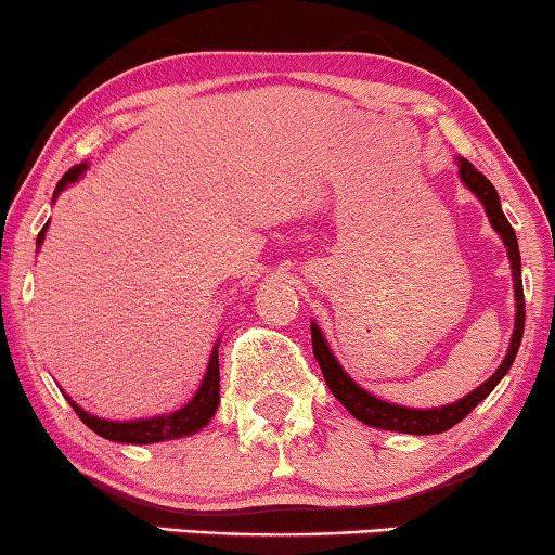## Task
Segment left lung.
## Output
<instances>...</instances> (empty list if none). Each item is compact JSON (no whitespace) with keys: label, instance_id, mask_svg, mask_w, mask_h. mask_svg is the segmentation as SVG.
Returning a JSON list of instances; mask_svg holds the SVG:
<instances>
[{"label":"left lung","instance_id":"obj_1","mask_svg":"<svg viewBox=\"0 0 555 555\" xmlns=\"http://www.w3.org/2000/svg\"><path fill=\"white\" fill-rule=\"evenodd\" d=\"M454 162H457V169H460L457 171L460 181L477 196V199L482 202L485 215H488L492 230H495L500 234V240H503L507 260H511L513 293H515V325H513L511 346H507L505 359L498 366L495 374H492L488 382H482L480 386H477V389L469 391L467 397L452 401V404L435 406V409H412V406L391 404V401L378 399L371 391L363 389V386L356 384L353 378L346 374L344 366H340L336 356H333L328 340H325L323 331L318 328V323H310L313 353H315L318 366H321V371H323L325 384H328L333 397H336L340 404H344L348 412L356 416V420L369 424V427L386 429V431H401V435H439V431L452 429L454 424L465 420V416L473 412V409L480 404V401L488 397L492 389H495V386L500 384V378L511 371L515 353H518V348H520L522 328H526V300H522L518 237H515L511 222H507L503 215V207H500V196L495 192V186H492L490 181L467 162V158L457 156Z\"/></svg>","mask_w":555,"mask_h":555}]
</instances>
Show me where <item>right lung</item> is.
Returning <instances> with one entry per match:
<instances>
[{
	"mask_svg": "<svg viewBox=\"0 0 555 555\" xmlns=\"http://www.w3.org/2000/svg\"><path fill=\"white\" fill-rule=\"evenodd\" d=\"M86 169H88V164L73 166V169L57 181L55 194H52V202H55L67 186L75 184V181H80L82 173H86ZM48 224H44L42 232L37 234V247L42 245L44 232H48ZM65 399L70 401L75 414L80 416L82 424H86L88 429H93L98 437L111 439V442L154 444V442H166V439H179V437L196 435V431L207 427V424L211 422V416H215V412H217V406H219V344H215V348H211L207 374H204L199 389H196L194 397L189 399L184 406L177 409V412L149 416V420L113 422V420H103V416H95V414L86 412V409H82L80 404H75V401L67 397V393H65Z\"/></svg>",
	"mask_w": 555,
	"mask_h": 555,
	"instance_id": "right-lung-1",
	"label": "right lung"
}]
</instances>
